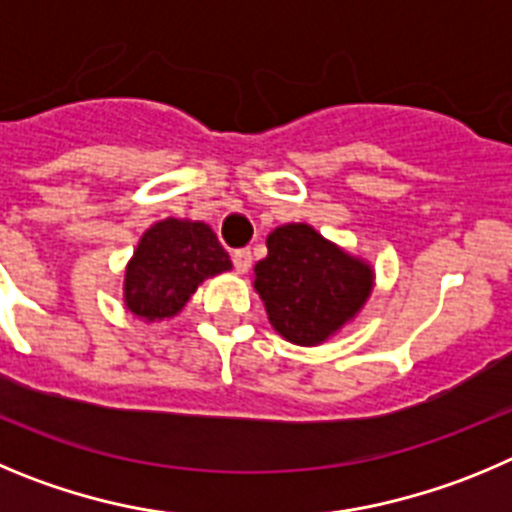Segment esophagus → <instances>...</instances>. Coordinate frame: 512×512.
<instances>
[{
	"label": "esophagus",
	"mask_w": 512,
	"mask_h": 512,
	"mask_svg": "<svg viewBox=\"0 0 512 512\" xmlns=\"http://www.w3.org/2000/svg\"><path fill=\"white\" fill-rule=\"evenodd\" d=\"M232 262H234V270H237V273H247L252 265V252L250 250H234Z\"/></svg>",
	"instance_id": "1"
}]
</instances>
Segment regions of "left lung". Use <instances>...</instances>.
<instances>
[{"label":"left lung","instance_id":"1","mask_svg":"<svg viewBox=\"0 0 512 512\" xmlns=\"http://www.w3.org/2000/svg\"><path fill=\"white\" fill-rule=\"evenodd\" d=\"M255 290L275 331L311 347L362 308L372 270L308 224H285L267 237V257L255 265Z\"/></svg>","mask_w":512,"mask_h":512}]
</instances>
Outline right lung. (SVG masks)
I'll list each match as a JSON object with an SVG mask.
<instances>
[{"mask_svg": "<svg viewBox=\"0 0 512 512\" xmlns=\"http://www.w3.org/2000/svg\"><path fill=\"white\" fill-rule=\"evenodd\" d=\"M229 267L227 250L206 224L165 219L142 234L124 275V301L140 319H170L201 280Z\"/></svg>", "mask_w": 512, "mask_h": 512, "instance_id": "1", "label": "right lung"}]
</instances>
